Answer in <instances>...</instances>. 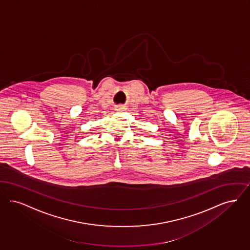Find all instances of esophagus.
I'll use <instances>...</instances> for the list:
<instances>
[{"instance_id": "esophagus-1", "label": "esophagus", "mask_w": 250, "mask_h": 250, "mask_svg": "<svg viewBox=\"0 0 250 250\" xmlns=\"http://www.w3.org/2000/svg\"><path fill=\"white\" fill-rule=\"evenodd\" d=\"M115 110H116V111H118V112H121V111H124V108H123L122 106L119 105V106H117V107H116Z\"/></svg>"}]
</instances>
